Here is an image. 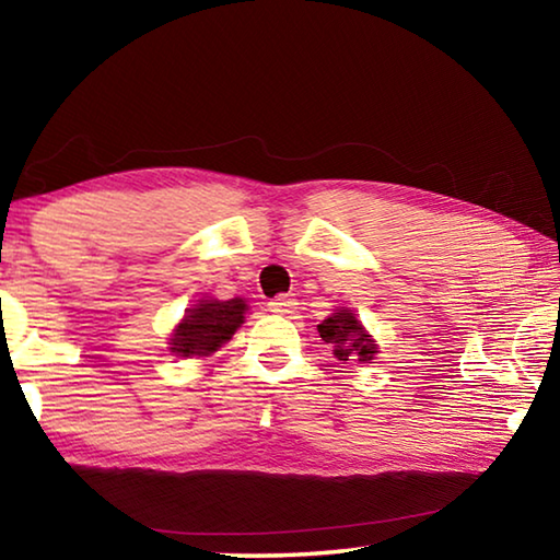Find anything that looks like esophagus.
<instances>
[{
	"label": "esophagus",
	"instance_id": "34e87169",
	"mask_svg": "<svg viewBox=\"0 0 560 560\" xmlns=\"http://www.w3.org/2000/svg\"><path fill=\"white\" fill-rule=\"evenodd\" d=\"M296 306H299L296 299L287 296V293H283V296H277V299L269 301V311H271V314H279V316L293 314V311H296Z\"/></svg>",
	"mask_w": 560,
	"mask_h": 560
}]
</instances>
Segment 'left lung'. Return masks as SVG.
Listing matches in <instances>:
<instances>
[{
    "label": "left lung",
    "mask_w": 560,
    "mask_h": 560,
    "mask_svg": "<svg viewBox=\"0 0 560 560\" xmlns=\"http://www.w3.org/2000/svg\"><path fill=\"white\" fill-rule=\"evenodd\" d=\"M318 334L326 343L334 348V355L338 360H360L368 363L377 353V343L368 336L363 324L350 314L348 308H336V314H330L326 320L318 324Z\"/></svg>",
    "instance_id": "1"
}]
</instances>
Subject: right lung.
Masks as SVG:
<instances>
[{
	"label": "right lung",
	"mask_w": 560,
	"mask_h": 560,
	"mask_svg": "<svg viewBox=\"0 0 560 560\" xmlns=\"http://www.w3.org/2000/svg\"><path fill=\"white\" fill-rule=\"evenodd\" d=\"M244 299H202L195 308H187L183 324L175 326L173 338H170V353L183 358H202L214 353L244 324Z\"/></svg>",
	"instance_id": "obj_1"
}]
</instances>
